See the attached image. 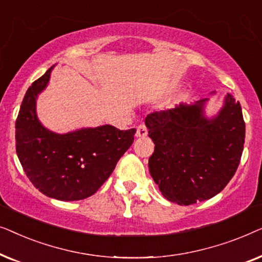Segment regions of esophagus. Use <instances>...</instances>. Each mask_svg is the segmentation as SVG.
I'll use <instances>...</instances> for the list:
<instances>
[{"label": "esophagus", "instance_id": "esophagus-1", "mask_svg": "<svg viewBox=\"0 0 262 262\" xmlns=\"http://www.w3.org/2000/svg\"><path fill=\"white\" fill-rule=\"evenodd\" d=\"M148 135V128L144 124H141L137 126V131H136V137L137 138H143Z\"/></svg>", "mask_w": 262, "mask_h": 262}]
</instances>
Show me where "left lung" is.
Listing matches in <instances>:
<instances>
[{"mask_svg": "<svg viewBox=\"0 0 262 262\" xmlns=\"http://www.w3.org/2000/svg\"><path fill=\"white\" fill-rule=\"evenodd\" d=\"M181 103L148 114L155 150L150 174L169 202L191 205L218 194L237 170L246 137L242 108L230 94L217 117L206 119L204 103Z\"/></svg>", "mask_w": 262, "mask_h": 262, "instance_id": "left-lung-1", "label": "left lung"}]
</instances>
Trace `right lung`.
<instances>
[{
    "mask_svg": "<svg viewBox=\"0 0 262 262\" xmlns=\"http://www.w3.org/2000/svg\"><path fill=\"white\" fill-rule=\"evenodd\" d=\"M52 68L27 89L15 121L16 154L34 187L63 202L85 199L110 178L130 148L136 128L112 125L53 134L38 120L35 99L46 87Z\"/></svg>",
    "mask_w": 262,
    "mask_h": 262,
    "instance_id": "right-lung-1",
    "label": "right lung"
}]
</instances>
